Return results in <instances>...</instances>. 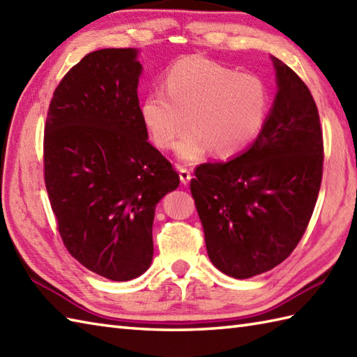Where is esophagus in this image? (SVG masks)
<instances>
[{"mask_svg": "<svg viewBox=\"0 0 357 357\" xmlns=\"http://www.w3.org/2000/svg\"><path fill=\"white\" fill-rule=\"evenodd\" d=\"M178 170H179V178H181V183H183L184 185H187L188 183H190V179H192L190 170L185 169V167H183V165H179V167H178Z\"/></svg>", "mask_w": 357, "mask_h": 357, "instance_id": "obj_1", "label": "esophagus"}]
</instances>
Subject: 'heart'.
Returning a JSON list of instances; mask_svg holds the SVG:
<instances>
[{"mask_svg": "<svg viewBox=\"0 0 357 357\" xmlns=\"http://www.w3.org/2000/svg\"><path fill=\"white\" fill-rule=\"evenodd\" d=\"M164 89L144 95L139 115L161 150L174 147L190 127L178 146L184 162L198 161L211 149L219 156L239 153L259 135L270 107V90L261 77L202 56L172 64Z\"/></svg>", "mask_w": 357, "mask_h": 357, "instance_id": "b5f03b06", "label": "heart"}]
</instances>
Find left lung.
I'll list each match as a JSON object with an SVG mask.
<instances>
[{
    "instance_id": "obj_1",
    "label": "left lung",
    "mask_w": 357,
    "mask_h": 357,
    "mask_svg": "<svg viewBox=\"0 0 357 357\" xmlns=\"http://www.w3.org/2000/svg\"><path fill=\"white\" fill-rule=\"evenodd\" d=\"M271 59L278 93L256 141L230 161L198 165L190 183L210 261L236 279L261 275L291 255L322 181L316 102L290 67Z\"/></svg>"
}]
</instances>
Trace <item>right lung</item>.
Masks as SVG:
<instances>
[{
  "mask_svg": "<svg viewBox=\"0 0 357 357\" xmlns=\"http://www.w3.org/2000/svg\"><path fill=\"white\" fill-rule=\"evenodd\" d=\"M136 56V49L86 55L53 92L44 127L45 188L67 252L119 282L150 267L156 204L179 185L147 141Z\"/></svg>",
  "mask_w": 357,
  "mask_h": 357,
  "instance_id": "1",
  "label": "right lung"
}]
</instances>
